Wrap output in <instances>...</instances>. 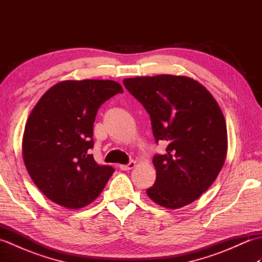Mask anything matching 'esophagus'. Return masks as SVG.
I'll return each mask as SVG.
<instances>
[{
	"mask_svg": "<svg viewBox=\"0 0 262 262\" xmlns=\"http://www.w3.org/2000/svg\"><path fill=\"white\" fill-rule=\"evenodd\" d=\"M136 165V162L135 161H129V163L127 164H121L119 165V169L122 170V171H127V170H132L134 166Z\"/></svg>",
	"mask_w": 262,
	"mask_h": 262,
	"instance_id": "1",
	"label": "esophagus"
}]
</instances>
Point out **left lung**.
<instances>
[{
  "label": "left lung",
  "instance_id": "obj_1",
  "mask_svg": "<svg viewBox=\"0 0 262 262\" xmlns=\"http://www.w3.org/2000/svg\"><path fill=\"white\" fill-rule=\"evenodd\" d=\"M122 82L149 115L155 142L166 144L163 154L153 157L157 179L147 196L171 209L192 203L211 186L225 162L227 132L219 104L207 89L187 76Z\"/></svg>",
  "mask_w": 262,
  "mask_h": 262
}]
</instances>
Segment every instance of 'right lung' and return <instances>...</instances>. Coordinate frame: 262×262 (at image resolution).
Listing matches in <instances>:
<instances>
[{"label": "right lung", "instance_id": "obj_1", "mask_svg": "<svg viewBox=\"0 0 262 262\" xmlns=\"http://www.w3.org/2000/svg\"><path fill=\"white\" fill-rule=\"evenodd\" d=\"M122 88L110 80L64 81L43 94L28 118L22 154L32 181L66 208L84 207L115 172L90 154L99 108Z\"/></svg>", "mask_w": 262, "mask_h": 262}]
</instances>
